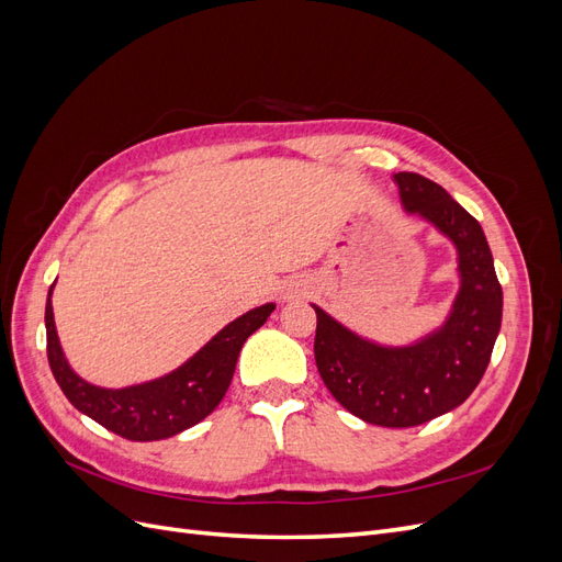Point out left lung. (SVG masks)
I'll return each instance as SVG.
<instances>
[{
    "label": "left lung",
    "mask_w": 562,
    "mask_h": 562,
    "mask_svg": "<svg viewBox=\"0 0 562 562\" xmlns=\"http://www.w3.org/2000/svg\"><path fill=\"white\" fill-rule=\"evenodd\" d=\"M407 213L422 215L457 248L459 293L448 321L407 347L363 339L321 307L314 356L335 401L378 427L405 429L450 413L479 386L502 326V285L483 227L419 173L394 176Z\"/></svg>",
    "instance_id": "obj_1"
}]
</instances>
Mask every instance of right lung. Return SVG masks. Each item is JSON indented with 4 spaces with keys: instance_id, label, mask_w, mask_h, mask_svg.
Masks as SVG:
<instances>
[{
    "instance_id": "1",
    "label": "right lung",
    "mask_w": 562,
    "mask_h": 562,
    "mask_svg": "<svg viewBox=\"0 0 562 562\" xmlns=\"http://www.w3.org/2000/svg\"><path fill=\"white\" fill-rule=\"evenodd\" d=\"M50 291L44 314L50 372L79 413L128 440L171 438L209 417L227 394L244 342L277 307L269 302L232 321L190 361L159 380L126 389H103L81 380L65 361L54 323V307H50Z\"/></svg>"
}]
</instances>
